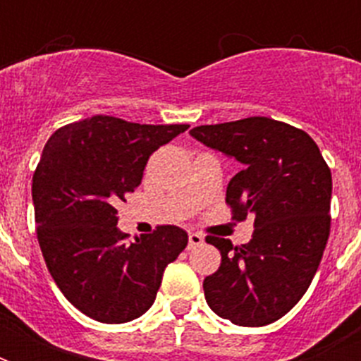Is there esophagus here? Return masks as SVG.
Listing matches in <instances>:
<instances>
[{
    "label": "esophagus",
    "mask_w": 361,
    "mask_h": 361,
    "mask_svg": "<svg viewBox=\"0 0 361 361\" xmlns=\"http://www.w3.org/2000/svg\"><path fill=\"white\" fill-rule=\"evenodd\" d=\"M204 243V236L198 232H189V249H197Z\"/></svg>",
    "instance_id": "34e87169"
}]
</instances>
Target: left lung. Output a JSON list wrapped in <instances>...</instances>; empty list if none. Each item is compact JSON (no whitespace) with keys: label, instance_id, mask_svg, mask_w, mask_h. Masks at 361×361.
Here are the masks:
<instances>
[{"label":"left lung","instance_id":"1","mask_svg":"<svg viewBox=\"0 0 361 361\" xmlns=\"http://www.w3.org/2000/svg\"><path fill=\"white\" fill-rule=\"evenodd\" d=\"M191 135L238 159L241 170L226 187L232 219L255 217L249 243L208 236L221 266L204 279L215 314L232 324H271L307 292L331 226V172L305 130L255 116L198 125Z\"/></svg>","mask_w":361,"mask_h":361}]
</instances>
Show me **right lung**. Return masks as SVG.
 Segmentation results:
<instances>
[{
  "mask_svg": "<svg viewBox=\"0 0 361 361\" xmlns=\"http://www.w3.org/2000/svg\"><path fill=\"white\" fill-rule=\"evenodd\" d=\"M187 129L99 114L48 138L31 183L37 240L59 290L90 319L121 324L146 313L164 268L187 247L174 225L135 243L116 226V206L135 192L149 155Z\"/></svg>",
  "mask_w": 361,
  "mask_h": 361,
  "instance_id": "obj_1",
  "label": "right lung"
}]
</instances>
